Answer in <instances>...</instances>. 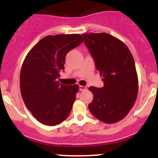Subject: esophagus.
Segmentation results:
<instances>
[{"mask_svg": "<svg viewBox=\"0 0 158 158\" xmlns=\"http://www.w3.org/2000/svg\"><path fill=\"white\" fill-rule=\"evenodd\" d=\"M79 89H80V91H85L86 89H87V88L85 87V86L80 85V87H79Z\"/></svg>", "mask_w": 158, "mask_h": 158, "instance_id": "34e87169", "label": "esophagus"}]
</instances>
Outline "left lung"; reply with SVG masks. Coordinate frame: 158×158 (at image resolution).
<instances>
[{
    "instance_id": "obj_1",
    "label": "left lung",
    "mask_w": 158,
    "mask_h": 158,
    "mask_svg": "<svg viewBox=\"0 0 158 158\" xmlns=\"http://www.w3.org/2000/svg\"><path fill=\"white\" fill-rule=\"evenodd\" d=\"M103 76L104 87H89L93 100L89 109L93 116L105 123H115L133 107L139 92L135 61L123 42L107 33L82 35Z\"/></svg>"
}]
</instances>
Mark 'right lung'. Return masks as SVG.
<instances>
[{
	"instance_id": "1",
	"label": "right lung",
	"mask_w": 158,
	"mask_h": 158,
	"mask_svg": "<svg viewBox=\"0 0 158 158\" xmlns=\"http://www.w3.org/2000/svg\"><path fill=\"white\" fill-rule=\"evenodd\" d=\"M83 42L79 34L47 35L31 49L20 70L22 98L38 121L56 126L65 120L79 90L78 85L60 84L66 54Z\"/></svg>"
}]
</instances>
